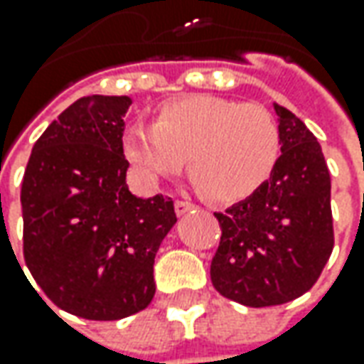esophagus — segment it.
Instances as JSON below:
<instances>
[{"instance_id": "obj_1", "label": "esophagus", "mask_w": 364, "mask_h": 364, "mask_svg": "<svg viewBox=\"0 0 364 364\" xmlns=\"http://www.w3.org/2000/svg\"><path fill=\"white\" fill-rule=\"evenodd\" d=\"M195 203L191 201H185V199H177L175 201V213L177 215H185V213H189V211H193Z\"/></svg>"}]
</instances>
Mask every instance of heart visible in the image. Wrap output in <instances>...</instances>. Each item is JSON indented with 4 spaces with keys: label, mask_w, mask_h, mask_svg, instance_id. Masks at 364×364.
Here are the masks:
<instances>
[{
    "label": "heart",
    "mask_w": 364,
    "mask_h": 364,
    "mask_svg": "<svg viewBox=\"0 0 364 364\" xmlns=\"http://www.w3.org/2000/svg\"><path fill=\"white\" fill-rule=\"evenodd\" d=\"M122 155L149 183L189 167L207 199L244 201L269 181L282 155V132L272 112L215 95L183 96L155 110L151 127L131 124Z\"/></svg>",
    "instance_id": "1"
}]
</instances>
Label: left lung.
I'll list each match as a JSON object with an SVG mask.
<instances>
[{
    "label": "left lung",
    "mask_w": 364,
    "mask_h": 364,
    "mask_svg": "<svg viewBox=\"0 0 364 364\" xmlns=\"http://www.w3.org/2000/svg\"><path fill=\"white\" fill-rule=\"evenodd\" d=\"M282 155L252 197L213 213L221 228L211 284L244 306H278L308 292L334 247L331 173L318 141L276 105Z\"/></svg>",
    "instance_id": "left-lung-1"
}]
</instances>
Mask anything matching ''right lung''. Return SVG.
<instances>
[{"mask_svg": "<svg viewBox=\"0 0 364 364\" xmlns=\"http://www.w3.org/2000/svg\"><path fill=\"white\" fill-rule=\"evenodd\" d=\"M129 96L78 98L36 141L21 181L26 266L80 318L119 320L151 304L155 254L177 221L171 197L129 191Z\"/></svg>", "mask_w": 364, "mask_h": 364, "instance_id": "1", "label": "right lung"}]
</instances>
